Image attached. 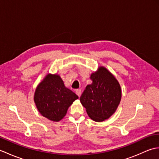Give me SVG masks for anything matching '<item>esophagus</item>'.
Segmentation results:
<instances>
[{"label":"esophagus","instance_id":"esophagus-1","mask_svg":"<svg viewBox=\"0 0 159 159\" xmlns=\"http://www.w3.org/2000/svg\"><path fill=\"white\" fill-rule=\"evenodd\" d=\"M76 95H77L78 96L80 97V95H81V90H80V89H76Z\"/></svg>","mask_w":159,"mask_h":159}]
</instances>
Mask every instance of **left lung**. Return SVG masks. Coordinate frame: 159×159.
I'll list each match as a JSON object with an SVG mask.
<instances>
[{
	"mask_svg": "<svg viewBox=\"0 0 159 159\" xmlns=\"http://www.w3.org/2000/svg\"><path fill=\"white\" fill-rule=\"evenodd\" d=\"M92 83L84 90L80 101L89 117L96 121L108 119L116 111L121 100L119 83L105 67L92 74Z\"/></svg>",
	"mask_w": 159,
	"mask_h": 159,
	"instance_id": "obj_1",
	"label": "left lung"
}]
</instances>
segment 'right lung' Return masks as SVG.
<instances>
[{"label": "right lung", "instance_id": "right-lung-1", "mask_svg": "<svg viewBox=\"0 0 159 159\" xmlns=\"http://www.w3.org/2000/svg\"><path fill=\"white\" fill-rule=\"evenodd\" d=\"M79 98L72 91L66 88L61 77L48 74L35 90L34 101L43 117L54 121L66 116L68 107Z\"/></svg>", "mask_w": 159, "mask_h": 159}]
</instances>
